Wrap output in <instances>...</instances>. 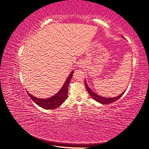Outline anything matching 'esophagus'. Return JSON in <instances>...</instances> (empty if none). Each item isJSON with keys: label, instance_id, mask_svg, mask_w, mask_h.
I'll return each mask as SVG.
<instances>
[{"label": "esophagus", "instance_id": "34e87169", "mask_svg": "<svg viewBox=\"0 0 149 149\" xmlns=\"http://www.w3.org/2000/svg\"><path fill=\"white\" fill-rule=\"evenodd\" d=\"M81 65V63H80V64L79 63V66H81V65Z\"/></svg>", "mask_w": 149, "mask_h": 149}]
</instances>
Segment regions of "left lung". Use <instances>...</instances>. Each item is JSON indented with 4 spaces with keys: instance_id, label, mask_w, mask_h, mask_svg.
Segmentation results:
<instances>
[{
    "instance_id": "left-lung-1",
    "label": "left lung",
    "mask_w": 149,
    "mask_h": 149,
    "mask_svg": "<svg viewBox=\"0 0 149 149\" xmlns=\"http://www.w3.org/2000/svg\"><path fill=\"white\" fill-rule=\"evenodd\" d=\"M84 83H85L86 88L87 91H88V93L89 94L90 96H91L93 99V100H94L96 101L100 102L101 104H110V103H112V102H114L116 101L117 100H118L122 96H123V94H124V93H125V91H124L123 93L120 94L119 96H116L115 97H102V96H101L100 95H98V94H97L95 93H94L92 91V90L89 88L88 85L87 84L86 81V80H85V81H84Z\"/></svg>"
}]
</instances>
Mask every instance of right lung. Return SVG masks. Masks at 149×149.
<instances>
[{"label": "right lung", "mask_w": 149, "mask_h": 149, "mask_svg": "<svg viewBox=\"0 0 149 149\" xmlns=\"http://www.w3.org/2000/svg\"><path fill=\"white\" fill-rule=\"evenodd\" d=\"M73 71L71 72L70 74L67 78L65 84L60 89V91L55 95L50 97H48L47 99H40L32 96L31 94L29 93L28 91H26V93H28L31 100H33V101L40 107L43 108L45 109H56V107L60 106L67 99L68 89V86L72 76H73Z\"/></svg>", "instance_id": "obj_1"}]
</instances>
